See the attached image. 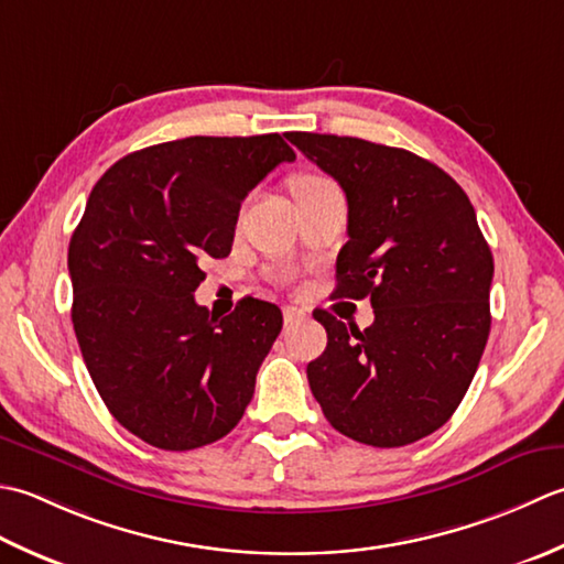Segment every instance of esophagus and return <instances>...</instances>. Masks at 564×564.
Returning a JSON list of instances; mask_svg holds the SVG:
<instances>
[{"mask_svg":"<svg viewBox=\"0 0 564 564\" xmlns=\"http://www.w3.org/2000/svg\"><path fill=\"white\" fill-rule=\"evenodd\" d=\"M282 316H284V324L292 326V324H296V321H302L306 316V312H304V308H299V306H284Z\"/></svg>","mask_w":564,"mask_h":564,"instance_id":"obj_1","label":"esophagus"}]
</instances>
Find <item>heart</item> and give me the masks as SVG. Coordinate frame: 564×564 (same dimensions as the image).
<instances>
[{"label":"heart","mask_w":564,"mask_h":564,"mask_svg":"<svg viewBox=\"0 0 564 564\" xmlns=\"http://www.w3.org/2000/svg\"><path fill=\"white\" fill-rule=\"evenodd\" d=\"M326 185H330V180L321 177V175H314V172H302V175H296V177L292 180L294 199L302 197V194L314 192V189H318V187H326Z\"/></svg>","instance_id":"b5f03b06"}]
</instances>
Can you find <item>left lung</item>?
<instances>
[{"label": "left lung", "mask_w": 564, "mask_h": 564, "mask_svg": "<svg viewBox=\"0 0 564 564\" xmlns=\"http://www.w3.org/2000/svg\"><path fill=\"white\" fill-rule=\"evenodd\" d=\"M286 138L346 192L350 240L336 260V294L370 296L375 308L365 330L314 312L328 346L306 367L308 387L352 441L426 438L459 406L489 338L494 258L475 206L447 172L404 148Z\"/></svg>", "instance_id": "8db88e82"}]
</instances>
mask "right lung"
Returning <instances> with one entry per match:
<instances>
[{"label": "right lung", "mask_w": 564, "mask_h": 564, "mask_svg": "<svg viewBox=\"0 0 564 564\" xmlns=\"http://www.w3.org/2000/svg\"><path fill=\"white\" fill-rule=\"evenodd\" d=\"M296 155L280 133L192 135L113 163L67 248L73 326L111 416L160 451L236 429L282 312L243 299L216 318L194 302L206 258L234 246L240 202Z\"/></svg>", "instance_id": "obj_1"}]
</instances>
